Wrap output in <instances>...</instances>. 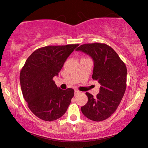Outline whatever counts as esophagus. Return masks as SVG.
<instances>
[{
  "label": "esophagus",
  "instance_id": "34e87169",
  "mask_svg": "<svg viewBox=\"0 0 148 148\" xmlns=\"http://www.w3.org/2000/svg\"><path fill=\"white\" fill-rule=\"evenodd\" d=\"M79 93H80V91L78 90H75V95H77Z\"/></svg>",
  "mask_w": 148,
  "mask_h": 148
}]
</instances>
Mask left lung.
Segmentation results:
<instances>
[{"label": "left lung", "instance_id": "1", "mask_svg": "<svg viewBox=\"0 0 148 148\" xmlns=\"http://www.w3.org/2000/svg\"><path fill=\"white\" fill-rule=\"evenodd\" d=\"M93 61L92 78L101 85L95 98L88 92V101L81 110L92 121H100L110 117L120 103L126 89L127 68L117 53L103 43L84 44L76 49Z\"/></svg>", "mask_w": 148, "mask_h": 148}]
</instances>
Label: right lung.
Instances as JSON below:
<instances>
[{"label": "right lung", "mask_w": 148, "mask_h": 148, "mask_svg": "<svg viewBox=\"0 0 148 148\" xmlns=\"http://www.w3.org/2000/svg\"><path fill=\"white\" fill-rule=\"evenodd\" d=\"M78 44L38 49L27 59L20 73V83L28 107L38 118L54 121L67 111L74 90L61 89L53 81Z\"/></svg>", "instance_id": "add662e5"}]
</instances>
